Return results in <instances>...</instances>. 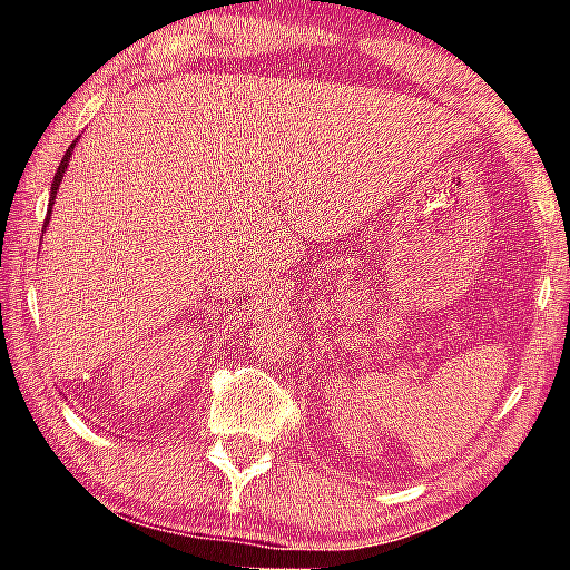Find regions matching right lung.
<instances>
[{"instance_id":"1","label":"right lung","mask_w":570,"mask_h":570,"mask_svg":"<svg viewBox=\"0 0 570 570\" xmlns=\"http://www.w3.org/2000/svg\"><path fill=\"white\" fill-rule=\"evenodd\" d=\"M72 150H75V145H69V150L65 153V158H61L59 168H57V176H53V184H51V197H49V209H46V223H43V230H46V225H49V220H51V207H53V199H57V191H59L61 176H65V170H67V166H69V158H72Z\"/></svg>"}]
</instances>
